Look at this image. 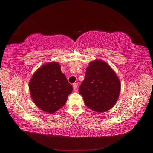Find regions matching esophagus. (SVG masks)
<instances>
[{
    "instance_id": "obj_1",
    "label": "esophagus",
    "mask_w": 153,
    "mask_h": 153,
    "mask_svg": "<svg viewBox=\"0 0 153 153\" xmlns=\"http://www.w3.org/2000/svg\"><path fill=\"white\" fill-rule=\"evenodd\" d=\"M73 87H74V90H77V83H74V84H73Z\"/></svg>"
}]
</instances>
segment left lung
I'll list each match as a JSON object with an SVG mask.
<instances>
[{"instance_id":"8db88e82","label":"left lung","mask_w":153,"mask_h":153,"mask_svg":"<svg viewBox=\"0 0 153 153\" xmlns=\"http://www.w3.org/2000/svg\"><path fill=\"white\" fill-rule=\"evenodd\" d=\"M121 84L117 75L108 65L101 60L90 62L79 92L86 107L102 113L115 105Z\"/></svg>"}]
</instances>
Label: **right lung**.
Segmentation results:
<instances>
[{
    "mask_svg": "<svg viewBox=\"0 0 153 153\" xmlns=\"http://www.w3.org/2000/svg\"><path fill=\"white\" fill-rule=\"evenodd\" d=\"M29 88L36 105L48 113L63 107L73 90L57 63L40 67L31 79Z\"/></svg>",
    "mask_w": 153,
    "mask_h": 153,
    "instance_id": "1",
    "label": "right lung"
}]
</instances>
